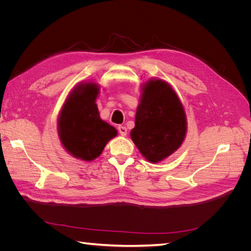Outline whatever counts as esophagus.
<instances>
[{"label": "esophagus", "instance_id": "obj_1", "mask_svg": "<svg viewBox=\"0 0 251 251\" xmlns=\"http://www.w3.org/2000/svg\"><path fill=\"white\" fill-rule=\"evenodd\" d=\"M117 130H118V132H119V134L121 135V136H126V126H119L118 127H117Z\"/></svg>", "mask_w": 251, "mask_h": 251}]
</instances>
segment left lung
Wrapping results in <instances>:
<instances>
[{
    "label": "left lung",
    "mask_w": 251,
    "mask_h": 251,
    "mask_svg": "<svg viewBox=\"0 0 251 251\" xmlns=\"http://www.w3.org/2000/svg\"><path fill=\"white\" fill-rule=\"evenodd\" d=\"M186 118L177 94L161 79H151L135 116L131 138L151 162H159L179 149L185 137Z\"/></svg>",
    "instance_id": "1"
}]
</instances>
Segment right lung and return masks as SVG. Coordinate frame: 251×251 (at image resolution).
Returning <instances> with one entry per match:
<instances>
[{
	"instance_id": "add662e5",
	"label": "right lung",
	"mask_w": 251,
	"mask_h": 251,
	"mask_svg": "<svg viewBox=\"0 0 251 251\" xmlns=\"http://www.w3.org/2000/svg\"><path fill=\"white\" fill-rule=\"evenodd\" d=\"M98 86H78L65 102L58 118V135L65 149L81 160H94L107 142L117 135L116 128L101 120L95 103Z\"/></svg>"
}]
</instances>
